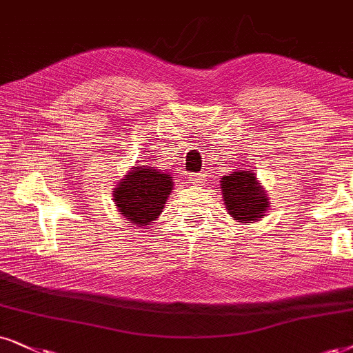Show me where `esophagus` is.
<instances>
[{"label":"esophagus","instance_id":"esophagus-1","mask_svg":"<svg viewBox=\"0 0 353 353\" xmlns=\"http://www.w3.org/2000/svg\"><path fill=\"white\" fill-rule=\"evenodd\" d=\"M203 177H205V176H203L202 172H195V174H190L189 179H190L192 182H194V184H202Z\"/></svg>","mask_w":353,"mask_h":353}]
</instances>
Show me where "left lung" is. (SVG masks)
<instances>
[{"label": "left lung", "instance_id": "1", "mask_svg": "<svg viewBox=\"0 0 353 353\" xmlns=\"http://www.w3.org/2000/svg\"><path fill=\"white\" fill-rule=\"evenodd\" d=\"M221 190L230 215L241 223L262 218L269 199L251 171H236L221 179Z\"/></svg>", "mask_w": 353, "mask_h": 353}]
</instances>
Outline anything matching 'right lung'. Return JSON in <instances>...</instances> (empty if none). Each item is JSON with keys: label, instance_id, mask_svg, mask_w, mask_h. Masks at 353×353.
<instances>
[{"label": "right lung", "instance_id": "right-lung-1", "mask_svg": "<svg viewBox=\"0 0 353 353\" xmlns=\"http://www.w3.org/2000/svg\"><path fill=\"white\" fill-rule=\"evenodd\" d=\"M171 190L172 179L169 174L153 168L138 166L114 190V200L128 221L146 226L161 215Z\"/></svg>", "mask_w": 353, "mask_h": 353}]
</instances>
